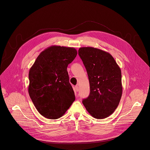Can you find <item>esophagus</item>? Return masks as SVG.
<instances>
[{"instance_id":"1","label":"esophagus","mask_w":150,"mask_h":150,"mask_svg":"<svg viewBox=\"0 0 150 150\" xmlns=\"http://www.w3.org/2000/svg\"><path fill=\"white\" fill-rule=\"evenodd\" d=\"M75 91H79V86H78V85H76V86L75 87Z\"/></svg>"}]
</instances>
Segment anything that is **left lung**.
<instances>
[{"label": "left lung", "mask_w": 150, "mask_h": 150, "mask_svg": "<svg viewBox=\"0 0 150 150\" xmlns=\"http://www.w3.org/2000/svg\"><path fill=\"white\" fill-rule=\"evenodd\" d=\"M78 51L87 72L91 91L82 103L92 117L106 118L113 113L122 96L120 68L106 51L93 47H82Z\"/></svg>", "instance_id": "1"}]
</instances>
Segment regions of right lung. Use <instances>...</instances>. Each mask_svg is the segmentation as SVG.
Here are the masks:
<instances>
[{"mask_svg": "<svg viewBox=\"0 0 150 150\" xmlns=\"http://www.w3.org/2000/svg\"><path fill=\"white\" fill-rule=\"evenodd\" d=\"M77 54L74 48L52 45L40 52L30 69V97L46 118L61 117L75 100L67 69Z\"/></svg>", "mask_w": 150, "mask_h": 150, "instance_id": "add662e5", "label": "right lung"}]
</instances>
